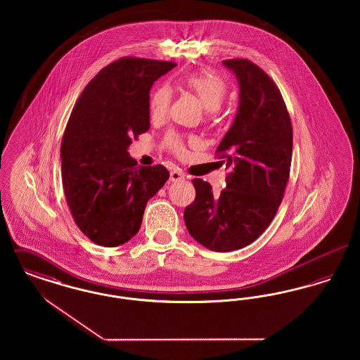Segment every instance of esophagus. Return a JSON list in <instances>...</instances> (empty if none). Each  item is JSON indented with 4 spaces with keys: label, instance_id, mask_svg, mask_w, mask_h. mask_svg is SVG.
Returning <instances> with one entry per match:
<instances>
[{
    "label": "esophagus",
    "instance_id": "esophagus-1",
    "mask_svg": "<svg viewBox=\"0 0 360 360\" xmlns=\"http://www.w3.org/2000/svg\"><path fill=\"white\" fill-rule=\"evenodd\" d=\"M182 179H185V174L181 172V170H176V169H174L170 172V181L172 182H178V181H182Z\"/></svg>",
    "mask_w": 360,
    "mask_h": 360
}]
</instances>
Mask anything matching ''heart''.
Returning <instances> with one entry per match:
<instances>
[{"label":"heart","instance_id":"b5f03b06","mask_svg":"<svg viewBox=\"0 0 360 360\" xmlns=\"http://www.w3.org/2000/svg\"><path fill=\"white\" fill-rule=\"evenodd\" d=\"M191 91L200 98L207 112L220 109L226 97V86L223 81L212 74H191L185 81ZM172 101V90L169 86L158 87L150 101V112L154 119H159L166 115ZM167 146L174 153L181 154L184 151L182 140L175 135L167 137Z\"/></svg>","mask_w":360,"mask_h":360}]
</instances>
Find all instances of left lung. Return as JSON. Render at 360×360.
I'll return each mask as SVG.
<instances>
[{"label":"left lung","mask_w":360,"mask_h":360,"mask_svg":"<svg viewBox=\"0 0 360 360\" xmlns=\"http://www.w3.org/2000/svg\"><path fill=\"white\" fill-rule=\"evenodd\" d=\"M223 65L239 85L235 120L217 147L231 172L217 195L207 182L194 179L195 200L184 213L190 236L216 252L251 244L273 221L292 153L290 116L273 79L245 59Z\"/></svg>","instance_id":"obj_1"}]
</instances>
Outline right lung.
<instances>
[{
    "label": "right lung",
    "mask_w": 360,
    "mask_h": 360,
    "mask_svg": "<svg viewBox=\"0 0 360 360\" xmlns=\"http://www.w3.org/2000/svg\"><path fill=\"white\" fill-rule=\"evenodd\" d=\"M172 62L122 58L101 70L71 112L60 147L63 190L79 229L98 245L132 239L170 174L137 166L132 137L150 129V90Z\"/></svg>",
    "instance_id": "add662e5"
}]
</instances>
